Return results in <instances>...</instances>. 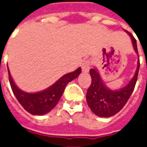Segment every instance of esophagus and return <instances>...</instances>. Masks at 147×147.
Instances as JSON below:
<instances>
[{
	"label": "esophagus",
	"mask_w": 147,
	"mask_h": 147,
	"mask_svg": "<svg viewBox=\"0 0 147 147\" xmlns=\"http://www.w3.org/2000/svg\"><path fill=\"white\" fill-rule=\"evenodd\" d=\"M90 69V63L89 61H86L83 62V65H82V70L83 72H88L89 70Z\"/></svg>",
	"instance_id": "esophagus-1"
}]
</instances>
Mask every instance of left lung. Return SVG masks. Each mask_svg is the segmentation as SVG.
Wrapping results in <instances>:
<instances>
[{
  "mask_svg": "<svg viewBox=\"0 0 147 147\" xmlns=\"http://www.w3.org/2000/svg\"><path fill=\"white\" fill-rule=\"evenodd\" d=\"M131 38L133 47L137 54L138 49L136 38L128 31L125 30ZM139 59L136 73L129 83L123 88L113 90L108 88L103 83L97 68H91L90 74L91 76V84L86 92V102L90 109L100 117H110L120 112L131 95L139 70Z\"/></svg>",
  "mask_w": 147,
  "mask_h": 147,
  "instance_id": "obj_1",
  "label": "left lung"
}]
</instances>
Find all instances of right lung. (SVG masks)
Here are the masks:
<instances>
[{
  "label": "right lung",
  "instance_id": "right-lung-1",
  "mask_svg": "<svg viewBox=\"0 0 147 147\" xmlns=\"http://www.w3.org/2000/svg\"><path fill=\"white\" fill-rule=\"evenodd\" d=\"M8 79L12 92L24 109L32 115L42 116L54 108L61 98L67 84L81 73V67L70 73L65 74L47 89L37 93H27L21 90L15 84L8 67Z\"/></svg>",
  "mask_w": 147,
  "mask_h": 147
}]
</instances>
